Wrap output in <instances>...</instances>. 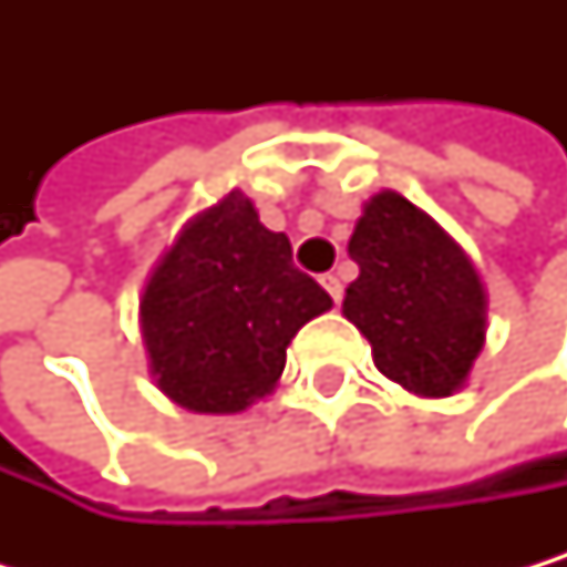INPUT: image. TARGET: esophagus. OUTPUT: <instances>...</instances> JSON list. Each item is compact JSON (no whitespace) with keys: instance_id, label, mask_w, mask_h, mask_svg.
Masks as SVG:
<instances>
[{"instance_id":"1","label":"esophagus","mask_w":567,"mask_h":567,"mask_svg":"<svg viewBox=\"0 0 567 567\" xmlns=\"http://www.w3.org/2000/svg\"><path fill=\"white\" fill-rule=\"evenodd\" d=\"M319 281H322V289H326V292H330V296H333V302L340 306V299H343V278L330 271V275H322Z\"/></svg>"}]
</instances>
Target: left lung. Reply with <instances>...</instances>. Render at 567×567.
Returning <instances> with one entry per match:
<instances>
[{
	"label": "left lung",
	"mask_w": 567,
	"mask_h": 567,
	"mask_svg": "<svg viewBox=\"0 0 567 567\" xmlns=\"http://www.w3.org/2000/svg\"><path fill=\"white\" fill-rule=\"evenodd\" d=\"M360 275L343 316L374 367L419 398L463 391L486 343V286L463 245L394 189L374 193L347 245Z\"/></svg>",
	"instance_id": "left-lung-1"
}]
</instances>
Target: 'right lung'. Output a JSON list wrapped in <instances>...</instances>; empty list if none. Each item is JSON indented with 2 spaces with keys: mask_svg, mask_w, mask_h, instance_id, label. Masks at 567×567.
I'll use <instances>...</instances> for the list:
<instances>
[{
  "mask_svg": "<svg viewBox=\"0 0 567 567\" xmlns=\"http://www.w3.org/2000/svg\"><path fill=\"white\" fill-rule=\"evenodd\" d=\"M333 306L292 245L230 189L189 217L148 271L138 330L156 388L197 415H237L265 401L292 337Z\"/></svg>",
  "mask_w": 567,
  "mask_h": 567,
  "instance_id": "obj_1",
  "label": "right lung"
}]
</instances>
